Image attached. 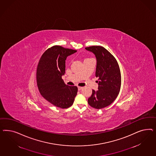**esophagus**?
<instances>
[{
  "mask_svg": "<svg viewBox=\"0 0 156 156\" xmlns=\"http://www.w3.org/2000/svg\"><path fill=\"white\" fill-rule=\"evenodd\" d=\"M82 89H83L82 87H80V86H78V90H82Z\"/></svg>",
  "mask_w": 156,
  "mask_h": 156,
  "instance_id": "34e87169",
  "label": "esophagus"
}]
</instances>
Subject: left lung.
Here are the masks:
<instances>
[{
  "label": "left lung",
  "mask_w": 156,
  "mask_h": 156,
  "mask_svg": "<svg viewBox=\"0 0 156 156\" xmlns=\"http://www.w3.org/2000/svg\"><path fill=\"white\" fill-rule=\"evenodd\" d=\"M97 59L95 76L98 78V90H92L88 104L95 109L104 108L117 97L121 89V76L118 62L113 55L104 47H86Z\"/></svg>",
  "instance_id": "obj_1"
}]
</instances>
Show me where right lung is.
<instances>
[{
    "instance_id": "obj_1",
    "label": "right lung",
    "mask_w": 156,
    "mask_h": 156,
    "mask_svg": "<svg viewBox=\"0 0 156 156\" xmlns=\"http://www.w3.org/2000/svg\"><path fill=\"white\" fill-rule=\"evenodd\" d=\"M76 50L54 46L43 54L37 69L38 90L43 97L61 109L70 107L74 103L78 88L69 86L62 79L65 73L67 57Z\"/></svg>"
}]
</instances>
